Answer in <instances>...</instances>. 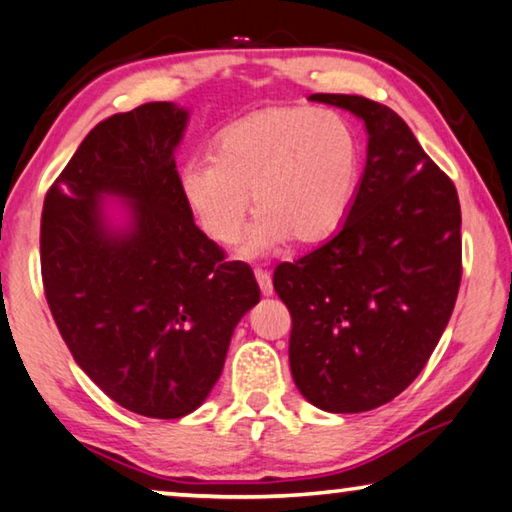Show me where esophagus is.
<instances>
[{"label":"esophagus","mask_w":512,"mask_h":512,"mask_svg":"<svg viewBox=\"0 0 512 512\" xmlns=\"http://www.w3.org/2000/svg\"><path fill=\"white\" fill-rule=\"evenodd\" d=\"M254 274H256L258 288H261L263 295H272V292H274V286H272V274L267 272V270H263V267H256Z\"/></svg>","instance_id":"34e87169"}]
</instances>
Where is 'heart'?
Wrapping results in <instances>:
<instances>
[{
  "instance_id": "1",
  "label": "heart",
  "mask_w": 512,
  "mask_h": 512,
  "mask_svg": "<svg viewBox=\"0 0 512 512\" xmlns=\"http://www.w3.org/2000/svg\"><path fill=\"white\" fill-rule=\"evenodd\" d=\"M360 152L349 124L331 111L267 106L226 127L215 156L181 167V192L208 238L231 245L254 197L261 213L240 242L258 256L286 238L317 242L329 236L354 199Z\"/></svg>"
}]
</instances>
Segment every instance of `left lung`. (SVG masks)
<instances>
[{"label": "left lung", "mask_w": 512, "mask_h": 512, "mask_svg": "<svg viewBox=\"0 0 512 512\" xmlns=\"http://www.w3.org/2000/svg\"><path fill=\"white\" fill-rule=\"evenodd\" d=\"M363 117L370 145L345 222L320 247L281 263L290 370L313 406L365 413L424 370L463 276L460 204L401 117L358 95H311Z\"/></svg>", "instance_id": "1"}]
</instances>
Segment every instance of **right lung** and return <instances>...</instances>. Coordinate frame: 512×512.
Instances as JSON below:
<instances>
[{"instance_id":"right-lung-1","label":"right lung","mask_w":512,"mask_h":512,"mask_svg":"<svg viewBox=\"0 0 512 512\" xmlns=\"http://www.w3.org/2000/svg\"><path fill=\"white\" fill-rule=\"evenodd\" d=\"M188 113L149 102L92 129L45 195L43 288L74 360L131 413L177 420L220 379L240 317L261 299L247 263L192 220L174 147ZM102 194L132 201L124 234L105 231Z\"/></svg>"}]
</instances>
